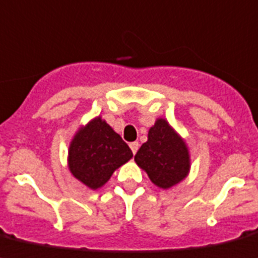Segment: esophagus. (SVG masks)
<instances>
[{"mask_svg": "<svg viewBox=\"0 0 258 258\" xmlns=\"http://www.w3.org/2000/svg\"><path fill=\"white\" fill-rule=\"evenodd\" d=\"M129 146H131V149H132V151H133V154H136L138 151V147H140V144H138V142H132V144L129 145Z\"/></svg>", "mask_w": 258, "mask_h": 258, "instance_id": "obj_1", "label": "esophagus"}]
</instances>
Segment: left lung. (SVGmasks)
Here are the masks:
<instances>
[{
    "label": "left lung",
    "instance_id": "1",
    "mask_svg": "<svg viewBox=\"0 0 258 258\" xmlns=\"http://www.w3.org/2000/svg\"><path fill=\"white\" fill-rule=\"evenodd\" d=\"M134 160L154 185L166 190L186 179L190 171V154L185 140L163 117L156 118L149 129L147 141Z\"/></svg>",
    "mask_w": 258,
    "mask_h": 258
}]
</instances>
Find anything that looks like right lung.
<instances>
[{
    "label": "right lung",
    "instance_id": "obj_1",
    "mask_svg": "<svg viewBox=\"0 0 258 258\" xmlns=\"http://www.w3.org/2000/svg\"><path fill=\"white\" fill-rule=\"evenodd\" d=\"M133 153L102 116L81 125L68 149L70 173L87 188H102Z\"/></svg>",
    "mask_w": 258,
    "mask_h": 258
}]
</instances>
